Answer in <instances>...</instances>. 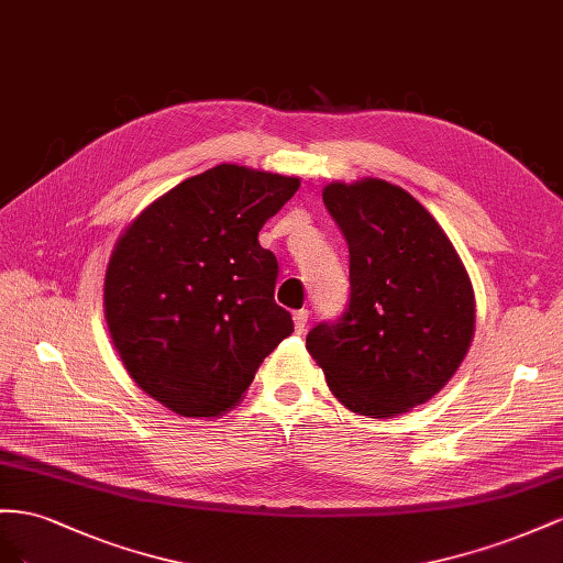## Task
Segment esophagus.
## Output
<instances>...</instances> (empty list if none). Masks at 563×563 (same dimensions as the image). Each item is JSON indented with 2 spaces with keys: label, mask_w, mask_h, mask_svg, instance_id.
Listing matches in <instances>:
<instances>
[{
  "label": "esophagus",
  "mask_w": 563,
  "mask_h": 563,
  "mask_svg": "<svg viewBox=\"0 0 563 563\" xmlns=\"http://www.w3.org/2000/svg\"><path fill=\"white\" fill-rule=\"evenodd\" d=\"M295 328H297V332H303L307 330V325H309V311L307 309H301V311H295Z\"/></svg>",
  "instance_id": "obj_1"
}]
</instances>
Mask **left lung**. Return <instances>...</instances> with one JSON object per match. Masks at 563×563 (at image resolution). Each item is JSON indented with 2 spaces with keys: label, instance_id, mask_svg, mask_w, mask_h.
<instances>
[{
  "label": "left lung",
  "instance_id": "8db88e82",
  "mask_svg": "<svg viewBox=\"0 0 563 563\" xmlns=\"http://www.w3.org/2000/svg\"><path fill=\"white\" fill-rule=\"evenodd\" d=\"M349 243L351 299L307 351L356 415L389 420L437 396L474 340L476 301L455 245L427 207L384 179L323 188Z\"/></svg>",
  "mask_w": 563,
  "mask_h": 563
}]
</instances>
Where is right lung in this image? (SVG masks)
Listing matches in <instances>:
<instances>
[{
	"instance_id": "add662e5",
	"label": "right lung",
	"mask_w": 563,
	"mask_h": 563,
	"mask_svg": "<svg viewBox=\"0 0 563 563\" xmlns=\"http://www.w3.org/2000/svg\"><path fill=\"white\" fill-rule=\"evenodd\" d=\"M299 176L217 165L141 210L120 233L103 313L124 371L181 417H219L243 400L292 316L273 299L278 262L264 223Z\"/></svg>"
}]
</instances>
